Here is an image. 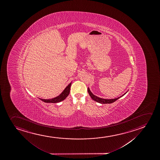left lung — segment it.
Here are the masks:
<instances>
[{
	"label": "left lung",
	"instance_id": "left-lung-1",
	"mask_svg": "<svg viewBox=\"0 0 160 160\" xmlns=\"http://www.w3.org/2000/svg\"><path fill=\"white\" fill-rule=\"evenodd\" d=\"M88 93L89 94L90 96L92 98V99L93 100L95 101L96 102L100 103H102V104L112 103L114 102H115V101L117 100L118 99H119V98H120L122 96H124V95L127 92H126L124 95H122V96H120V97L117 98H113V99H104V98H98V96L94 95V94H92V92H91V91L90 90L89 88H88Z\"/></svg>",
	"mask_w": 160,
	"mask_h": 160
}]
</instances>
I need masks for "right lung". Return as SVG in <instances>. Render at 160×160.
<instances>
[{
    "label": "right lung",
    "instance_id": "obj_1",
    "mask_svg": "<svg viewBox=\"0 0 160 160\" xmlns=\"http://www.w3.org/2000/svg\"><path fill=\"white\" fill-rule=\"evenodd\" d=\"M71 85V83H70L66 88L64 90V91L62 92V94L59 95V96L54 98L51 99H48V100H45V99H41L40 98L41 100L43 102L46 103H58L59 102L62 101L64 100L67 98L70 93V90Z\"/></svg>",
    "mask_w": 160,
    "mask_h": 160
}]
</instances>
